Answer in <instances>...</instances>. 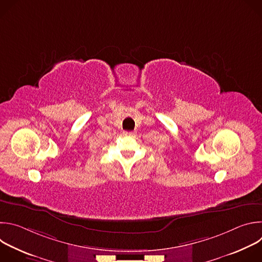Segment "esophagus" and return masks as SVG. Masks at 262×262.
<instances>
[{
	"mask_svg": "<svg viewBox=\"0 0 262 262\" xmlns=\"http://www.w3.org/2000/svg\"><path fill=\"white\" fill-rule=\"evenodd\" d=\"M135 135V132H124L123 136L125 137H133Z\"/></svg>",
	"mask_w": 262,
	"mask_h": 262,
	"instance_id": "34e87169",
	"label": "esophagus"
}]
</instances>
